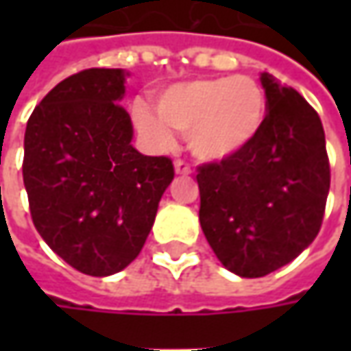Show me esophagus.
<instances>
[{
    "label": "esophagus",
    "instance_id": "esophagus-1",
    "mask_svg": "<svg viewBox=\"0 0 351 351\" xmlns=\"http://www.w3.org/2000/svg\"><path fill=\"white\" fill-rule=\"evenodd\" d=\"M173 169H176L178 176H189V173H191V168H189L185 162H182V160H178V162L173 164Z\"/></svg>",
    "mask_w": 351,
    "mask_h": 351
}]
</instances>
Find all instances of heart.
I'll use <instances>...</instances> for the list:
<instances>
[{"label": "heart", "mask_w": 351, "mask_h": 351, "mask_svg": "<svg viewBox=\"0 0 351 351\" xmlns=\"http://www.w3.org/2000/svg\"><path fill=\"white\" fill-rule=\"evenodd\" d=\"M156 114L144 105L132 109L136 127L156 148L166 150L173 144L171 128L187 134L195 158L226 162L248 150L262 134L267 97L248 75L189 80L158 93Z\"/></svg>", "instance_id": "heart-1"}]
</instances>
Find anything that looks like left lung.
<instances>
[{
    "label": "left lung",
    "mask_w": 351,
    "mask_h": 351,
    "mask_svg": "<svg viewBox=\"0 0 351 351\" xmlns=\"http://www.w3.org/2000/svg\"><path fill=\"white\" fill-rule=\"evenodd\" d=\"M267 119L256 142L197 173L199 223L215 256L240 277H263L317 238L330 166L324 128L303 95L260 74Z\"/></svg>",
    "instance_id": "left-lung-1"
}]
</instances>
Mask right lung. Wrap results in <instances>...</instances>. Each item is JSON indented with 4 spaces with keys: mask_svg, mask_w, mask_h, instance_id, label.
I'll use <instances>...</instances> for the list:
<instances>
[{
    "mask_svg": "<svg viewBox=\"0 0 351 351\" xmlns=\"http://www.w3.org/2000/svg\"><path fill=\"white\" fill-rule=\"evenodd\" d=\"M128 72L91 68L62 80L25 130L23 182L33 223L54 254L93 277L119 274L152 230L171 160L132 146L119 105Z\"/></svg>",
    "mask_w": 351,
    "mask_h": 351,
    "instance_id": "obj_1",
    "label": "right lung"
}]
</instances>
